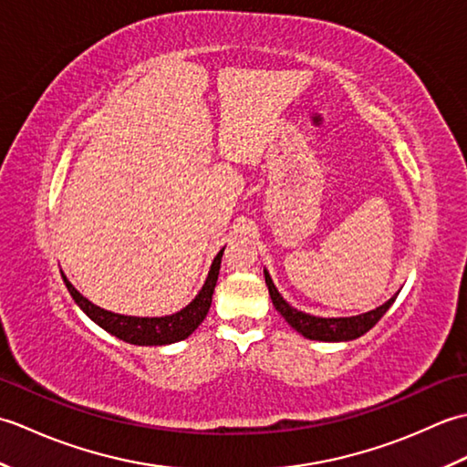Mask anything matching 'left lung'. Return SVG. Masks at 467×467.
Listing matches in <instances>:
<instances>
[{
    "instance_id": "1",
    "label": "left lung",
    "mask_w": 467,
    "mask_h": 467,
    "mask_svg": "<svg viewBox=\"0 0 467 467\" xmlns=\"http://www.w3.org/2000/svg\"><path fill=\"white\" fill-rule=\"evenodd\" d=\"M265 283L269 286L271 301L275 309L283 315V319L289 323L296 333H301L306 339L313 341H353L357 337L365 335L367 331L375 327V323L381 319L387 309L398 299L400 293H395L389 301H385L381 306L373 311H367L353 317H315L305 311L295 309L283 299V295L276 289L269 271L265 269Z\"/></svg>"
}]
</instances>
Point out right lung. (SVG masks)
<instances>
[{"label": "right lung", "mask_w": 467, "mask_h": 467, "mask_svg": "<svg viewBox=\"0 0 467 467\" xmlns=\"http://www.w3.org/2000/svg\"><path fill=\"white\" fill-rule=\"evenodd\" d=\"M223 253H224V246L216 253L202 289L198 291L194 299L188 303L184 309L176 311L172 315H164V317H132V315H118L112 311H106L102 306L88 301L86 296L67 281V276L64 273H62V279L67 286L69 295H72V299L76 301V305L80 306V309L90 317L96 325H100L104 331L130 345H142V347L171 345V343L186 339V337H191L196 327L204 321V317L208 309H211V303H213V293L218 281V271H221Z\"/></svg>", "instance_id": "1"}]
</instances>
